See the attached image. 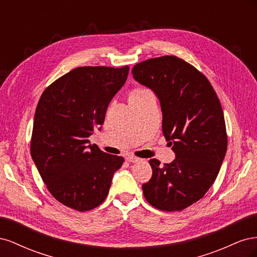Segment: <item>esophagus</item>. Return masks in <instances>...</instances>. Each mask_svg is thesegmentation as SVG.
I'll use <instances>...</instances> for the list:
<instances>
[{"mask_svg":"<svg viewBox=\"0 0 257 257\" xmlns=\"http://www.w3.org/2000/svg\"><path fill=\"white\" fill-rule=\"evenodd\" d=\"M125 160L127 162H131V163H136L138 161H141V159H138L137 157H134V155H127V157L125 158Z\"/></svg>","mask_w":257,"mask_h":257,"instance_id":"1","label":"esophagus"}]
</instances>
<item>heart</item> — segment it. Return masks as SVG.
I'll list each match as a JSON object with an SVG mask.
<instances>
[{
	"label": "heart",
	"instance_id": "heart-1",
	"mask_svg": "<svg viewBox=\"0 0 257 257\" xmlns=\"http://www.w3.org/2000/svg\"><path fill=\"white\" fill-rule=\"evenodd\" d=\"M149 93V91L146 90V89H143V88H135L132 90L128 94V102H133V100H136V99H139L142 98L143 96H145L146 94H148Z\"/></svg>",
	"mask_w": 257,
	"mask_h": 257
}]
</instances>
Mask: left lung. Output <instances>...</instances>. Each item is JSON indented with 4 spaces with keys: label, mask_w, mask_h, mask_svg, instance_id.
<instances>
[{
    "label": "left lung",
    "mask_w": 257,
    "mask_h": 257,
    "mask_svg": "<svg viewBox=\"0 0 257 257\" xmlns=\"http://www.w3.org/2000/svg\"><path fill=\"white\" fill-rule=\"evenodd\" d=\"M132 74L160 99L163 134L176 153L164 166L149 161L152 177L143 184L145 198L163 211H181L204 197L226 153L220 99L204 74L175 56L141 62Z\"/></svg>",
    "instance_id": "8db88e82"
}]
</instances>
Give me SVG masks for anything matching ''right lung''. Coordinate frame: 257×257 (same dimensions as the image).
<instances>
[{
	"label": "right lung",
	"mask_w": 257,
	"mask_h": 257,
	"mask_svg": "<svg viewBox=\"0 0 257 257\" xmlns=\"http://www.w3.org/2000/svg\"><path fill=\"white\" fill-rule=\"evenodd\" d=\"M130 67L81 66L45 89L34 115L31 155L51 195L77 211L99 206L122 157L90 145Z\"/></svg>",
	"instance_id": "right-lung-1"
}]
</instances>
